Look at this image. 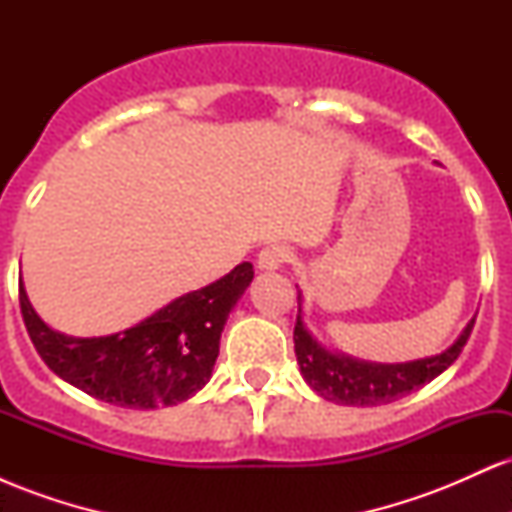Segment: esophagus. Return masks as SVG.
<instances>
[{
  "label": "esophagus",
  "instance_id": "34e87169",
  "mask_svg": "<svg viewBox=\"0 0 512 512\" xmlns=\"http://www.w3.org/2000/svg\"><path fill=\"white\" fill-rule=\"evenodd\" d=\"M291 252L289 248H284V245H267V248L260 250V255H257V267L262 269V272H274V269H281L284 267V262H289Z\"/></svg>",
  "mask_w": 512,
  "mask_h": 512
}]
</instances>
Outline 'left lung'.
<instances>
[{
  "label": "left lung",
  "instance_id": "left-lung-1",
  "mask_svg": "<svg viewBox=\"0 0 512 512\" xmlns=\"http://www.w3.org/2000/svg\"><path fill=\"white\" fill-rule=\"evenodd\" d=\"M474 317L467 322L460 337L436 356L404 363H375L327 349L325 344L317 342L315 334L305 327L303 293L298 289V317L296 330H293L298 368L305 383L327 402L344 404V407H380V404H390L419 390L436 380L443 370H448L462 354L472 334Z\"/></svg>",
  "mask_w": 512,
  "mask_h": 512
}]
</instances>
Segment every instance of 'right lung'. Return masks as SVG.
I'll return each mask as SVG.
<instances>
[{
	"label": "right lung",
	"instance_id": "right-lung-1",
	"mask_svg": "<svg viewBox=\"0 0 512 512\" xmlns=\"http://www.w3.org/2000/svg\"><path fill=\"white\" fill-rule=\"evenodd\" d=\"M252 276L243 262L202 289L182 293L137 325L105 337H69L35 313L19 286L28 337L64 383L127 409L175 407L211 380L221 332Z\"/></svg>",
	"mask_w": 512,
	"mask_h": 512
}]
</instances>
